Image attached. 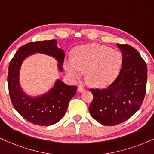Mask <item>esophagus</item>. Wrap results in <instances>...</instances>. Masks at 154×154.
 Segmentation results:
<instances>
[{"label": "esophagus", "mask_w": 154, "mask_h": 154, "mask_svg": "<svg viewBox=\"0 0 154 154\" xmlns=\"http://www.w3.org/2000/svg\"><path fill=\"white\" fill-rule=\"evenodd\" d=\"M85 88H83V87H82V86H79L78 87V88H77V91H78L79 92H83L85 91Z\"/></svg>", "instance_id": "34e87169"}]
</instances>
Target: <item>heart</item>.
I'll return each mask as SVG.
<instances>
[{
  "mask_svg": "<svg viewBox=\"0 0 154 154\" xmlns=\"http://www.w3.org/2000/svg\"><path fill=\"white\" fill-rule=\"evenodd\" d=\"M73 58H66L63 67L74 80L81 79L88 71V79L95 87L110 85L119 73L122 63L119 51L100 44L93 43L77 47Z\"/></svg>",
  "mask_w": 154,
  "mask_h": 154,
  "instance_id": "heart-1",
  "label": "heart"
}]
</instances>
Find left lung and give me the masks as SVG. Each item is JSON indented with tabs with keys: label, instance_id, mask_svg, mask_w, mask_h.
I'll return each mask as SVG.
<instances>
[{
	"label": "left lung",
	"instance_id": "left-lung-1",
	"mask_svg": "<svg viewBox=\"0 0 154 154\" xmlns=\"http://www.w3.org/2000/svg\"><path fill=\"white\" fill-rule=\"evenodd\" d=\"M122 53V66L107 88L94 89L89 111L93 119L106 126L122 123L135 114L146 93L147 66L139 52L127 44H117Z\"/></svg>",
	"mask_w": 154,
	"mask_h": 154
}]
</instances>
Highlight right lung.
<instances>
[{
	"label": "right lung",
	"mask_w": 154,
	"mask_h": 154,
	"mask_svg": "<svg viewBox=\"0 0 154 154\" xmlns=\"http://www.w3.org/2000/svg\"><path fill=\"white\" fill-rule=\"evenodd\" d=\"M56 40L30 42L19 48L8 66V86L10 98L16 111L24 119L35 125L50 126L57 123L66 113L69 102L76 94L77 86H69L57 79L46 94L37 98L28 96L19 85L21 65L29 55L40 53L53 56L58 61L62 71L65 54L57 47Z\"/></svg>",
	"instance_id": "add662e5"
}]
</instances>
